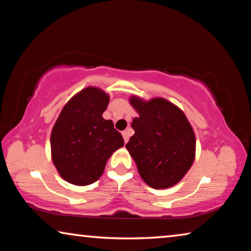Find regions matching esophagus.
<instances>
[{
    "mask_svg": "<svg viewBox=\"0 0 251 251\" xmlns=\"http://www.w3.org/2000/svg\"><path fill=\"white\" fill-rule=\"evenodd\" d=\"M122 135H123V138H124V142H125V143L128 142L129 136H130V131H129V130H124V131H123V133H122Z\"/></svg>",
    "mask_w": 251,
    "mask_h": 251,
    "instance_id": "34e87169",
    "label": "esophagus"
}]
</instances>
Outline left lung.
<instances>
[{"mask_svg": "<svg viewBox=\"0 0 251 251\" xmlns=\"http://www.w3.org/2000/svg\"><path fill=\"white\" fill-rule=\"evenodd\" d=\"M139 114L135 134L126 144L143 180L155 189L172 187L186 175L195 159L196 139L182 110L164 99L129 100Z\"/></svg>", "mask_w": 251, "mask_h": 251, "instance_id": "8db88e82", "label": "left lung"}]
</instances>
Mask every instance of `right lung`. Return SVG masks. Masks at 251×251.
Returning a JSON list of instances; mask_svg holds the SVG:
<instances>
[{"label": "right lung", "mask_w": 251, "mask_h": 251, "mask_svg": "<svg viewBox=\"0 0 251 251\" xmlns=\"http://www.w3.org/2000/svg\"><path fill=\"white\" fill-rule=\"evenodd\" d=\"M109 96L87 87L67 101L50 134L52 159L63 179L77 186L95 182L106 161L124 146L112 121L104 120Z\"/></svg>", "instance_id": "1"}]
</instances>
